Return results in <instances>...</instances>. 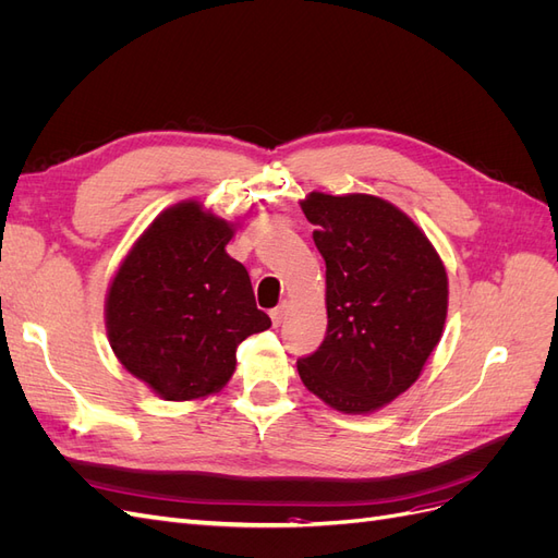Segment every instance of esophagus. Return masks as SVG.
Returning <instances> with one entry per match:
<instances>
[{"mask_svg":"<svg viewBox=\"0 0 558 558\" xmlns=\"http://www.w3.org/2000/svg\"><path fill=\"white\" fill-rule=\"evenodd\" d=\"M286 312H289V302H281V305L279 307H275L272 312H269V318H272V324L275 326H281V320L286 318Z\"/></svg>","mask_w":558,"mask_h":558,"instance_id":"1","label":"esophagus"}]
</instances>
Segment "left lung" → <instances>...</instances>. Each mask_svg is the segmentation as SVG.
Segmentation results:
<instances>
[{
	"label": "left lung",
	"instance_id": "1",
	"mask_svg": "<svg viewBox=\"0 0 558 558\" xmlns=\"http://www.w3.org/2000/svg\"><path fill=\"white\" fill-rule=\"evenodd\" d=\"M326 260L328 330L298 373L344 414H367L418 379L442 337L447 272L424 232L375 195L310 193L300 202Z\"/></svg>",
	"mask_w": 558,
	"mask_h": 558
}]
</instances>
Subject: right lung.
Returning <instances> with one entry per match:
<instances>
[{"mask_svg":"<svg viewBox=\"0 0 558 558\" xmlns=\"http://www.w3.org/2000/svg\"><path fill=\"white\" fill-rule=\"evenodd\" d=\"M234 223L185 199L134 242L111 279L107 337L130 375L165 400L218 393L234 351L272 320L256 307L246 267L228 256Z\"/></svg>","mask_w":558,"mask_h":558,"instance_id":"right-lung-1","label":"right lung"}]
</instances>
